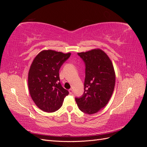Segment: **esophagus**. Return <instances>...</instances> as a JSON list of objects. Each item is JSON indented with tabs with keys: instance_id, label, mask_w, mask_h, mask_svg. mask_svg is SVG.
<instances>
[{
	"instance_id": "34e87169",
	"label": "esophagus",
	"mask_w": 147,
	"mask_h": 147,
	"mask_svg": "<svg viewBox=\"0 0 147 147\" xmlns=\"http://www.w3.org/2000/svg\"><path fill=\"white\" fill-rule=\"evenodd\" d=\"M69 93H70V94H72V93H73V90L72 88L71 89H70V90H69Z\"/></svg>"
}]
</instances>
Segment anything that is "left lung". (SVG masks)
<instances>
[{"label": "left lung", "instance_id": "8db88e82", "mask_svg": "<svg viewBox=\"0 0 147 147\" xmlns=\"http://www.w3.org/2000/svg\"><path fill=\"white\" fill-rule=\"evenodd\" d=\"M85 64L84 92L75 97L82 112L94 114L107 104L115 84V74L112 61L99 49L77 53Z\"/></svg>", "mask_w": 147, "mask_h": 147}]
</instances>
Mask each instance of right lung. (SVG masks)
<instances>
[{"mask_svg": "<svg viewBox=\"0 0 147 147\" xmlns=\"http://www.w3.org/2000/svg\"><path fill=\"white\" fill-rule=\"evenodd\" d=\"M70 53L44 50L35 57L28 74L31 97L38 107L46 112H54L63 105L69 94L60 83L59 71Z\"/></svg>", "mask_w": 147, "mask_h": 147, "instance_id": "add662e5", "label": "right lung"}]
</instances>
